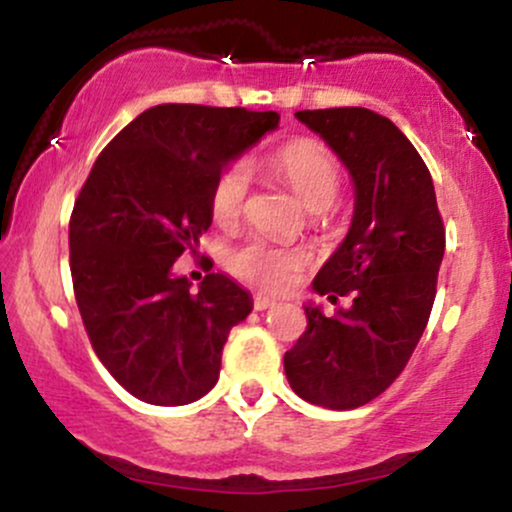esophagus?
<instances>
[{"label": "esophagus", "instance_id": "obj_1", "mask_svg": "<svg viewBox=\"0 0 512 512\" xmlns=\"http://www.w3.org/2000/svg\"><path fill=\"white\" fill-rule=\"evenodd\" d=\"M276 301L272 296H267V293H255L252 296V308L255 310H267V308H274Z\"/></svg>", "mask_w": 512, "mask_h": 512}]
</instances>
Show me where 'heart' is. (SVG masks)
I'll list each match as a JSON object with an SVG mask.
<instances>
[{"mask_svg":"<svg viewBox=\"0 0 512 512\" xmlns=\"http://www.w3.org/2000/svg\"><path fill=\"white\" fill-rule=\"evenodd\" d=\"M269 166L317 219H325L342 192V168L337 158L313 139H296L274 151ZM250 195V170L245 163L223 168L211 187V216L219 226H231L243 216ZM310 255L303 248H281L267 240H248L228 257L233 274L264 289H289Z\"/></svg>","mask_w":512,"mask_h":512,"instance_id":"obj_1","label":"heart"}]
</instances>
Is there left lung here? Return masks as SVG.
Masks as SVG:
<instances>
[{
  "label": "left lung",
  "mask_w": 512,
  "mask_h": 512,
  "mask_svg": "<svg viewBox=\"0 0 512 512\" xmlns=\"http://www.w3.org/2000/svg\"><path fill=\"white\" fill-rule=\"evenodd\" d=\"M349 168L354 221L315 276L320 296H351L327 317L305 305L308 327L286 351V378L298 397L327 409H356L397 380L424 334L445 228L424 158L387 117L368 108L296 113Z\"/></svg>",
  "instance_id": "1"
}]
</instances>
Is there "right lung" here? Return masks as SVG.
<instances>
[{"mask_svg": "<svg viewBox=\"0 0 512 512\" xmlns=\"http://www.w3.org/2000/svg\"><path fill=\"white\" fill-rule=\"evenodd\" d=\"M279 127V113L166 103L101 151L69 219V267L93 351L129 395L158 407L204 397L252 298L226 274L199 293L173 274L211 226V187L228 161Z\"/></svg>", "mask_w": 512, "mask_h": 512, "instance_id": "1", "label": "right lung"}]
</instances>
